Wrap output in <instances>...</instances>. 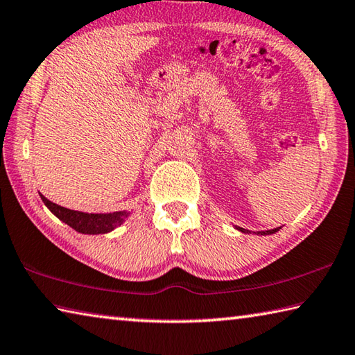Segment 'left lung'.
<instances>
[{
	"mask_svg": "<svg viewBox=\"0 0 355 355\" xmlns=\"http://www.w3.org/2000/svg\"><path fill=\"white\" fill-rule=\"evenodd\" d=\"M237 230H239V231H241V233H245V234H250V231H248V230H243V228H239V227H237ZM276 231H279V228H273V230H267V231H257V233H254V234L267 236V234H273V233H276Z\"/></svg>",
	"mask_w": 355,
	"mask_h": 355,
	"instance_id": "obj_1",
	"label": "left lung"
}]
</instances>
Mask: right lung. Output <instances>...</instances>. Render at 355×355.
I'll return each instance as SVG.
<instances>
[{"mask_svg":"<svg viewBox=\"0 0 355 355\" xmlns=\"http://www.w3.org/2000/svg\"><path fill=\"white\" fill-rule=\"evenodd\" d=\"M43 203L48 206V209L53 214L60 218L63 223L76 230L82 234H105L110 233L116 227L125 222V218L130 216V211H116L108 214H93V212H82L63 208V206L53 203L44 196H40Z\"/></svg>","mask_w":355,"mask_h":355,"instance_id":"right-lung-1","label":"right lung"}]
</instances>
